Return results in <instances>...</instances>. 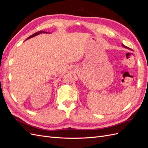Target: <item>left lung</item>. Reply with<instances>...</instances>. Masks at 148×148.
<instances>
[{
    "label": "left lung",
    "instance_id": "8db88e82",
    "mask_svg": "<svg viewBox=\"0 0 148 148\" xmlns=\"http://www.w3.org/2000/svg\"><path fill=\"white\" fill-rule=\"evenodd\" d=\"M122 47H124V48H126V49H130V50H132V49H130L129 47H127L126 46H125L123 44H122Z\"/></svg>",
    "mask_w": 148,
    "mask_h": 148
}]
</instances>
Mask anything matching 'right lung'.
<instances>
[{
	"label": "right lung",
	"instance_id": "obj_1",
	"mask_svg": "<svg viewBox=\"0 0 148 148\" xmlns=\"http://www.w3.org/2000/svg\"><path fill=\"white\" fill-rule=\"evenodd\" d=\"M41 33H46V34H47V33H47V32H46V31H38V32L36 33H34V34H32L31 36H29V37H28V38L27 39H26V40H28V39H29V38H33V37L39 35V34H41Z\"/></svg>",
	"mask_w": 148,
	"mask_h": 148
}]
</instances>
